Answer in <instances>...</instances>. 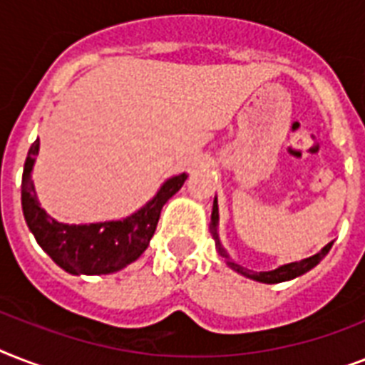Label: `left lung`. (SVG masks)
Listing matches in <instances>:
<instances>
[{"mask_svg":"<svg viewBox=\"0 0 365 365\" xmlns=\"http://www.w3.org/2000/svg\"><path fill=\"white\" fill-rule=\"evenodd\" d=\"M217 220H220V214H217V199H214V208H212V223H210V231H212V237L216 240V248L220 252V255H223L225 259H227V265L231 269H235L237 272H240L242 277L246 278H252V280H257V282H265V284H278V282H286V280H292V278H297L301 274H305L307 271H311L312 267H317L320 261L324 259V255L328 254L329 248H331V244L329 242L326 244L318 254L311 255V257H307V259H301V261H294V263H288V265H282L274 269V271H261V272H255V271H250L246 267L239 265V263H235V261L229 259V254L223 250L222 242H220V237H217Z\"/></svg>","mask_w":365,"mask_h":365,"instance_id":"8db88e82","label":"left lung"}]
</instances>
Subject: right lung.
Wrapping results in <instances>:
<instances>
[{
    "mask_svg": "<svg viewBox=\"0 0 365 365\" xmlns=\"http://www.w3.org/2000/svg\"><path fill=\"white\" fill-rule=\"evenodd\" d=\"M39 153V138L31 143L22 174V212L28 227L51 259L70 274H110L130 265L149 246L160 210L182 189L187 174L168 178L148 205L117 222L70 225L43 210L31 182V168Z\"/></svg>",
    "mask_w": 365,
    "mask_h": 365,
    "instance_id": "obj_1",
    "label": "right lung"
}]
</instances>
